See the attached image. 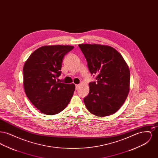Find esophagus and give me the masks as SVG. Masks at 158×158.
<instances>
[{"instance_id": "1", "label": "esophagus", "mask_w": 158, "mask_h": 158, "mask_svg": "<svg viewBox=\"0 0 158 158\" xmlns=\"http://www.w3.org/2000/svg\"><path fill=\"white\" fill-rule=\"evenodd\" d=\"M76 90H77L78 89V88H79V86H80V85H76Z\"/></svg>"}]
</instances>
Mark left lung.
<instances>
[{
    "mask_svg": "<svg viewBox=\"0 0 158 158\" xmlns=\"http://www.w3.org/2000/svg\"><path fill=\"white\" fill-rule=\"evenodd\" d=\"M97 82L89 83V93L84 98L90 113L105 117L123 105L130 90V70L120 53L112 47L97 44H79Z\"/></svg>",
    "mask_w": 158,
    "mask_h": 158,
    "instance_id": "obj_1",
    "label": "left lung"
}]
</instances>
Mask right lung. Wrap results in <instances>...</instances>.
I'll use <instances>...</instances> for the list:
<instances>
[{"instance_id":"obj_1","label":"right lung","mask_w":158,"mask_h":158,"mask_svg":"<svg viewBox=\"0 0 158 158\" xmlns=\"http://www.w3.org/2000/svg\"><path fill=\"white\" fill-rule=\"evenodd\" d=\"M72 45H45L38 48L25 61L23 87L31 103L47 115L60 113L70 102L75 85L56 81L61 75L63 59Z\"/></svg>"}]
</instances>
